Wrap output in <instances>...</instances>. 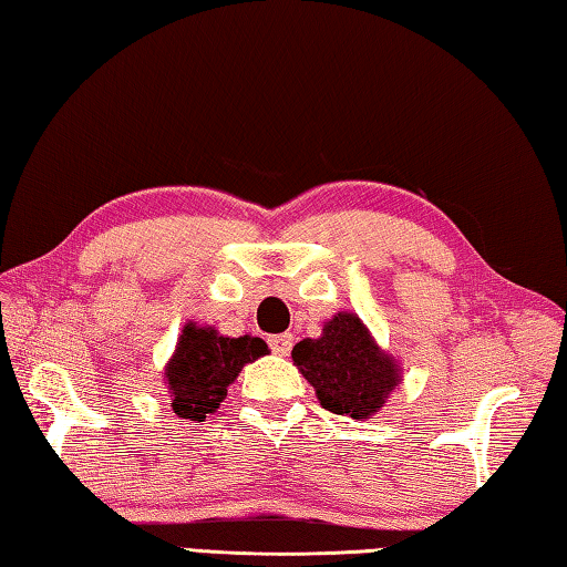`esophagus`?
Here are the masks:
<instances>
[{
  "instance_id": "esophagus-1",
  "label": "esophagus",
  "mask_w": 567,
  "mask_h": 567,
  "mask_svg": "<svg viewBox=\"0 0 567 567\" xmlns=\"http://www.w3.org/2000/svg\"><path fill=\"white\" fill-rule=\"evenodd\" d=\"M268 343H270V349L275 353L287 357V353H290V349H292V343H295V337L292 334H275V337L268 339Z\"/></svg>"
}]
</instances>
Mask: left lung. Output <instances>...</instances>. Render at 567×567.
Listing matches in <instances>:
<instances>
[{"label":"left lung","mask_w":567,"mask_h":567,"mask_svg":"<svg viewBox=\"0 0 567 567\" xmlns=\"http://www.w3.org/2000/svg\"><path fill=\"white\" fill-rule=\"evenodd\" d=\"M292 361L315 385L321 405L357 420L379 413L401 381L395 363L375 347L361 319L347 312L327 321L319 339L299 341Z\"/></svg>","instance_id":"8db88e82"}]
</instances>
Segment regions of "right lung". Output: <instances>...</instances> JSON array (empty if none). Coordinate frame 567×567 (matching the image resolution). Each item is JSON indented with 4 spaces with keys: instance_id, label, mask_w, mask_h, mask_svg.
I'll return each instance as SVG.
<instances>
[{
    "instance_id": "1",
    "label": "right lung",
    "mask_w": 567,
    "mask_h": 567,
    "mask_svg": "<svg viewBox=\"0 0 567 567\" xmlns=\"http://www.w3.org/2000/svg\"><path fill=\"white\" fill-rule=\"evenodd\" d=\"M268 351L258 337H218L216 329L188 324L166 365L172 408L179 420H202L226 401L228 385L246 363Z\"/></svg>"
}]
</instances>
